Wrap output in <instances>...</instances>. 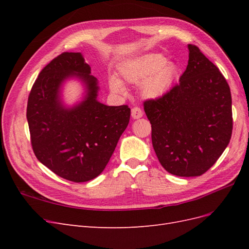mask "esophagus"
I'll list each match as a JSON object with an SVG mask.
<instances>
[{
	"instance_id": "esophagus-1",
	"label": "esophagus",
	"mask_w": 249,
	"mask_h": 249,
	"mask_svg": "<svg viewBox=\"0 0 249 249\" xmlns=\"http://www.w3.org/2000/svg\"><path fill=\"white\" fill-rule=\"evenodd\" d=\"M142 116H143V112H142V110L139 107H134L132 109V117L134 119H138V118H140Z\"/></svg>"
}]
</instances>
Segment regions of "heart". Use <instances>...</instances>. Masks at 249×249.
Wrapping results in <instances>:
<instances>
[{
    "label": "heart",
    "instance_id": "obj_1",
    "mask_svg": "<svg viewBox=\"0 0 249 249\" xmlns=\"http://www.w3.org/2000/svg\"><path fill=\"white\" fill-rule=\"evenodd\" d=\"M120 74L132 84H141V92L147 97H160L166 94L175 85L178 76V67L159 53H150L139 56L123 64ZM113 92L124 93V86L119 80L109 81Z\"/></svg>",
    "mask_w": 249,
    "mask_h": 249
}]
</instances>
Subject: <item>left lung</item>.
<instances>
[{
	"instance_id": "obj_1",
	"label": "left lung",
	"mask_w": 249,
	"mask_h": 249,
	"mask_svg": "<svg viewBox=\"0 0 249 249\" xmlns=\"http://www.w3.org/2000/svg\"><path fill=\"white\" fill-rule=\"evenodd\" d=\"M189 60L179 83L143 103L152 124L155 153L165 170L178 177L208 171L231 137L230 86L218 67L189 44Z\"/></svg>"
}]
</instances>
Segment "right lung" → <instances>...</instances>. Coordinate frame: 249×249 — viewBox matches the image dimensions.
<instances>
[{
    "instance_id": "right-lung-1",
    "label": "right lung",
    "mask_w": 249,
    "mask_h": 249,
    "mask_svg": "<svg viewBox=\"0 0 249 249\" xmlns=\"http://www.w3.org/2000/svg\"><path fill=\"white\" fill-rule=\"evenodd\" d=\"M77 75L88 95L66 109L59 101L62 82ZM97 81L81 53L64 52L46 65L28 97L27 119L33 152L55 175L73 183L100 176L130 122L131 109L97 102Z\"/></svg>"
}]
</instances>
